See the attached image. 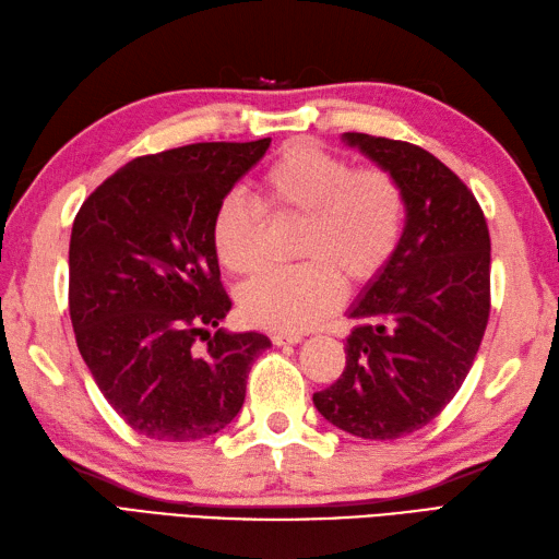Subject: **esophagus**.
<instances>
[{
    "label": "esophagus",
    "mask_w": 559,
    "mask_h": 559,
    "mask_svg": "<svg viewBox=\"0 0 559 559\" xmlns=\"http://www.w3.org/2000/svg\"><path fill=\"white\" fill-rule=\"evenodd\" d=\"M271 343H274V345H297V343H302V335L300 333H274V335H271Z\"/></svg>",
    "instance_id": "1"
}]
</instances>
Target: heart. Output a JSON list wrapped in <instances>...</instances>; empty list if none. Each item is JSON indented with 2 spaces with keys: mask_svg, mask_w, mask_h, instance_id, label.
Listing matches in <instances>:
<instances>
[{
  "mask_svg": "<svg viewBox=\"0 0 559 559\" xmlns=\"http://www.w3.org/2000/svg\"><path fill=\"white\" fill-rule=\"evenodd\" d=\"M302 218L300 266L242 285L238 305L252 326L300 333L326 319L347 288L367 285L391 262L407 218L405 190L383 168H357L314 145H288L257 186V200L228 192L212 218L214 254L230 274L250 276L264 259L266 218Z\"/></svg>",
  "mask_w": 559,
  "mask_h": 559,
  "instance_id": "1",
  "label": "heart"
}]
</instances>
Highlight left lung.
I'll return each mask as SVG.
<instances>
[{
  "instance_id": "8db88e82",
  "label": "left lung",
  "mask_w": 559,
  "mask_h": 559,
  "mask_svg": "<svg viewBox=\"0 0 559 559\" xmlns=\"http://www.w3.org/2000/svg\"><path fill=\"white\" fill-rule=\"evenodd\" d=\"M405 190L407 218L391 262L347 317L345 371L314 407L367 440H395L455 397L490 314V236L474 192L412 142L343 133Z\"/></svg>"
}]
</instances>
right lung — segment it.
Wrapping results in <instances>:
<instances>
[{"mask_svg":"<svg viewBox=\"0 0 559 559\" xmlns=\"http://www.w3.org/2000/svg\"><path fill=\"white\" fill-rule=\"evenodd\" d=\"M271 138L198 142L121 166L83 202L69 248L75 343L133 431L186 443L245 402L264 333L218 329L230 309L212 248L218 202Z\"/></svg>","mask_w":559,"mask_h":559,"instance_id":"1","label":"right lung"}]
</instances>
